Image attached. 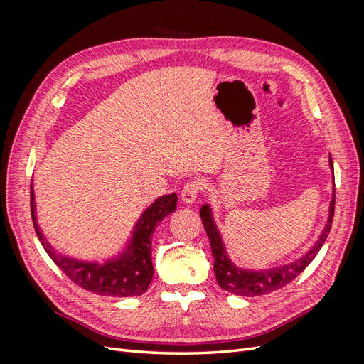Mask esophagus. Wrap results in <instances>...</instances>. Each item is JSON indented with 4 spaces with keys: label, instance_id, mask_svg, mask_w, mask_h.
I'll return each instance as SVG.
<instances>
[{
    "label": "esophagus",
    "instance_id": "obj_1",
    "mask_svg": "<svg viewBox=\"0 0 364 364\" xmlns=\"http://www.w3.org/2000/svg\"><path fill=\"white\" fill-rule=\"evenodd\" d=\"M205 182L202 181H190L183 185V190L181 193L182 197V202L183 203H193L197 200V197H199L203 191H205Z\"/></svg>",
    "mask_w": 364,
    "mask_h": 364
}]
</instances>
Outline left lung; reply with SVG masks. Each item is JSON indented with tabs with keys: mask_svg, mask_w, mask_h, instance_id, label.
<instances>
[{
	"mask_svg": "<svg viewBox=\"0 0 364 364\" xmlns=\"http://www.w3.org/2000/svg\"><path fill=\"white\" fill-rule=\"evenodd\" d=\"M329 165H331L333 168L331 158H329ZM334 205H336V188H334L331 205H329L328 223L322 230L321 237H318V240L316 241V245L308 250L304 257L296 259L294 262L285 264V266L269 269V270H259V272L238 269L232 262H230V259L228 258L225 252L223 241L220 238L218 229L213 220L211 208H209V205H203L200 209V217L206 230V235L209 238V245H211V250L214 255V273L220 287L238 296H261V294L272 293L274 290H279L284 287V285L290 284L297 274L305 270V267L316 258L317 252L323 246L329 230H331V226H333Z\"/></svg>",
	"mask_w": 364,
	"mask_h": 364,
	"instance_id": "obj_1",
	"label": "left lung"
}]
</instances>
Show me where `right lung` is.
<instances>
[{
	"mask_svg": "<svg viewBox=\"0 0 364 364\" xmlns=\"http://www.w3.org/2000/svg\"><path fill=\"white\" fill-rule=\"evenodd\" d=\"M31 218L36 235L41 243L54 261V264L67 274V277L79 285V287L102 296H139L147 291L153 278L151 264V234L155 228L162 222L165 215L174 213L178 196L176 193L161 196L142 213L138 223L135 225L134 235H132L127 249L115 259H109L105 264L75 261L62 257L53 250V247L43 240L35 215V199H33L31 188Z\"/></svg>",
	"mask_w": 364,
	"mask_h": 364,
	"instance_id": "right-lung-1",
	"label": "right lung"
}]
</instances>
